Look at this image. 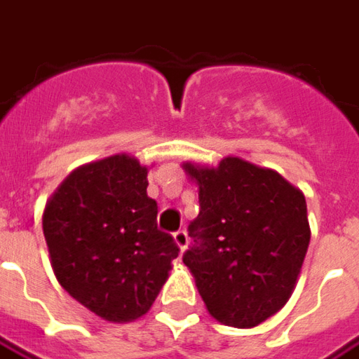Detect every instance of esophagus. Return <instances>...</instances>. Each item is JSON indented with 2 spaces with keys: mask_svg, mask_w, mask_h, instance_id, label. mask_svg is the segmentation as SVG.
<instances>
[{
  "mask_svg": "<svg viewBox=\"0 0 359 359\" xmlns=\"http://www.w3.org/2000/svg\"><path fill=\"white\" fill-rule=\"evenodd\" d=\"M172 238H175V242H177V246H179V248L182 250V252L187 250V246H188V234H187V231H177V233L172 234Z\"/></svg>",
  "mask_w": 359,
  "mask_h": 359,
  "instance_id": "34e87169",
  "label": "esophagus"
}]
</instances>
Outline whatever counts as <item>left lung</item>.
Segmentation results:
<instances>
[{"mask_svg": "<svg viewBox=\"0 0 359 359\" xmlns=\"http://www.w3.org/2000/svg\"><path fill=\"white\" fill-rule=\"evenodd\" d=\"M200 188L182 262L217 321L256 327L283 308L309 246L306 198L278 172L238 157L217 169L184 163Z\"/></svg>", "mask_w": 359, "mask_h": 359, "instance_id": "left-lung-1", "label": "left lung"}]
</instances>
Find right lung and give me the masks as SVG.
I'll return each mask as SVG.
<instances>
[{"instance_id":"obj_1","label":"right lung","mask_w":359,"mask_h":359,"mask_svg":"<svg viewBox=\"0 0 359 359\" xmlns=\"http://www.w3.org/2000/svg\"><path fill=\"white\" fill-rule=\"evenodd\" d=\"M146 188L148 169L121 154L71 172L43 211L59 285L105 321L144 316L180 252Z\"/></svg>"}]
</instances>
